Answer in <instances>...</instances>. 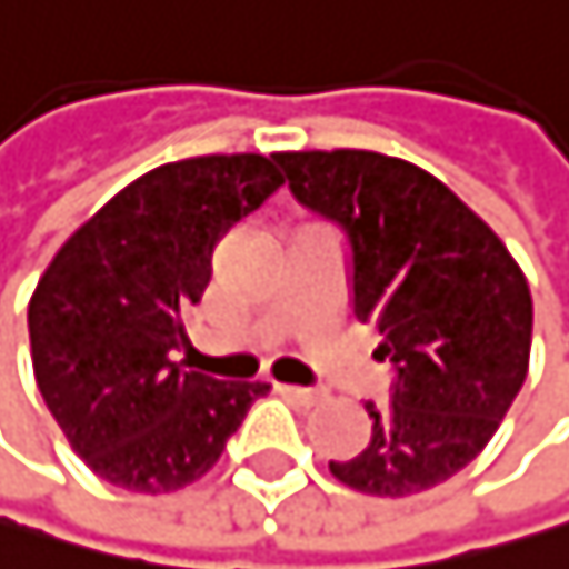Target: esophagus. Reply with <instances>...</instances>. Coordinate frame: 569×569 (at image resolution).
Instances as JSON below:
<instances>
[{
  "label": "esophagus",
  "mask_w": 569,
  "mask_h": 569,
  "mask_svg": "<svg viewBox=\"0 0 569 569\" xmlns=\"http://www.w3.org/2000/svg\"><path fill=\"white\" fill-rule=\"evenodd\" d=\"M279 395H287L293 401H301V405H315L322 395L319 390H311V387H297V383H279Z\"/></svg>",
  "instance_id": "esophagus-1"
}]
</instances>
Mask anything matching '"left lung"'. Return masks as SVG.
<instances>
[{"mask_svg": "<svg viewBox=\"0 0 569 569\" xmlns=\"http://www.w3.org/2000/svg\"><path fill=\"white\" fill-rule=\"evenodd\" d=\"M290 193L343 229L351 305L395 366L372 437L329 473L355 491L419 495L470 466L527 380L535 305L520 264L445 182L372 150L276 153Z\"/></svg>", "mask_w": 569, "mask_h": 569, "instance_id": "1", "label": "left lung"}]
</instances>
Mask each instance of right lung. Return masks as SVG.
<instances>
[{
    "label": "right lung",
    "mask_w": 569,
    "mask_h": 569,
    "mask_svg": "<svg viewBox=\"0 0 569 569\" xmlns=\"http://www.w3.org/2000/svg\"><path fill=\"white\" fill-rule=\"evenodd\" d=\"M282 186L276 157L214 153L160 164L67 240L28 305L34 380L89 470L139 495L200 480L261 380H214L179 355L211 254Z\"/></svg>",
    "instance_id": "1"
}]
</instances>
